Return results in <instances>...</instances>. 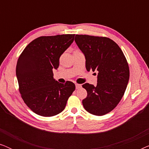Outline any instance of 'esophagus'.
<instances>
[{"instance_id":"34e87169","label":"esophagus","mask_w":149,"mask_h":149,"mask_svg":"<svg viewBox=\"0 0 149 149\" xmlns=\"http://www.w3.org/2000/svg\"><path fill=\"white\" fill-rule=\"evenodd\" d=\"M75 86H76V89H78L81 87V85L80 84H77H77H75Z\"/></svg>"}]
</instances>
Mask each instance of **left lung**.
<instances>
[{
	"mask_svg": "<svg viewBox=\"0 0 149 149\" xmlns=\"http://www.w3.org/2000/svg\"><path fill=\"white\" fill-rule=\"evenodd\" d=\"M74 40L85 55L87 70L98 72L96 86L83 85L87 92L83 107L92 115H106L117 107L127 87L130 70L125 57L109 38L76 34Z\"/></svg>",
	"mask_w": 149,
	"mask_h": 149,
	"instance_id": "8db88e82",
	"label": "left lung"
}]
</instances>
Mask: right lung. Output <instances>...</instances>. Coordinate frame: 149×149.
<instances>
[{
    "mask_svg": "<svg viewBox=\"0 0 149 149\" xmlns=\"http://www.w3.org/2000/svg\"><path fill=\"white\" fill-rule=\"evenodd\" d=\"M74 37V34L40 36L30 42L18 58L16 76L19 92L26 104L38 115L60 113L74 91V83H59L53 73Z\"/></svg>",
    "mask_w": 149,
    "mask_h": 149,
    "instance_id": "obj_1",
    "label": "right lung"
}]
</instances>
